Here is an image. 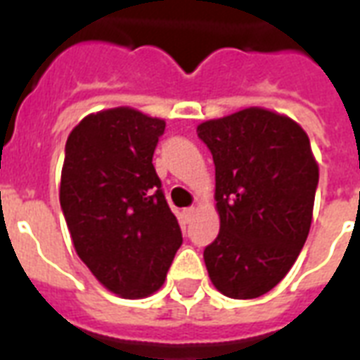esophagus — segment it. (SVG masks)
<instances>
[{
  "instance_id": "esophagus-1",
  "label": "esophagus",
  "mask_w": 360,
  "mask_h": 360,
  "mask_svg": "<svg viewBox=\"0 0 360 360\" xmlns=\"http://www.w3.org/2000/svg\"><path fill=\"white\" fill-rule=\"evenodd\" d=\"M196 213H198V210H196V207H188V210L183 211V215H185V221H186V223H191L192 219L196 217Z\"/></svg>"
}]
</instances>
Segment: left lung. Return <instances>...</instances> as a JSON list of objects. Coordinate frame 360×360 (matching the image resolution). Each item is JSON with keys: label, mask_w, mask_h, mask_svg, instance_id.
Returning <instances> with one entry per match:
<instances>
[{"label": "left lung", "mask_w": 360, "mask_h": 360, "mask_svg": "<svg viewBox=\"0 0 360 360\" xmlns=\"http://www.w3.org/2000/svg\"><path fill=\"white\" fill-rule=\"evenodd\" d=\"M215 164L219 236L205 247L211 283L238 300L271 290L298 259L314 217L319 164L296 120L264 107L200 122Z\"/></svg>", "instance_id": "8db88e82"}]
</instances>
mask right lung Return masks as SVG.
Instances as JSON below:
<instances>
[{"label": "right lung", "mask_w": 360, "mask_h": 360, "mask_svg": "<svg viewBox=\"0 0 360 360\" xmlns=\"http://www.w3.org/2000/svg\"><path fill=\"white\" fill-rule=\"evenodd\" d=\"M166 120L134 107L86 115L71 130L60 205L79 259L107 290L147 298L183 243L153 166Z\"/></svg>", "instance_id": "obj_1"}]
</instances>
